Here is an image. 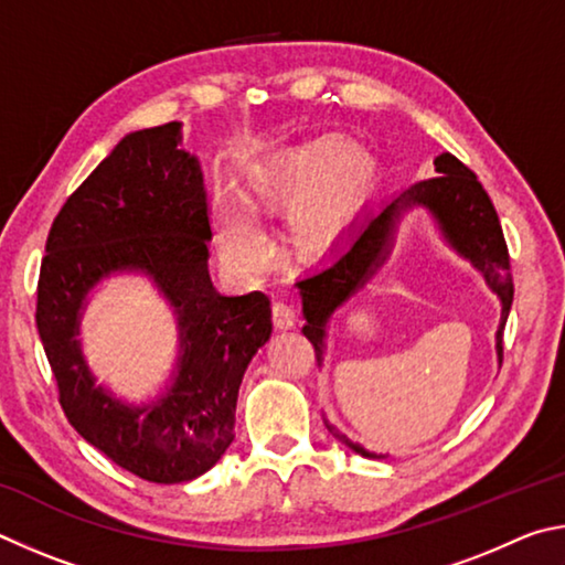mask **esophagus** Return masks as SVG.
Masks as SVG:
<instances>
[{
    "mask_svg": "<svg viewBox=\"0 0 565 565\" xmlns=\"http://www.w3.org/2000/svg\"><path fill=\"white\" fill-rule=\"evenodd\" d=\"M298 320H300V310L295 308L292 302L277 300V302L273 305V322H275V328L288 330V328H292V324L298 322Z\"/></svg>",
    "mask_w": 565,
    "mask_h": 565,
    "instance_id": "obj_1",
    "label": "esophagus"
}]
</instances>
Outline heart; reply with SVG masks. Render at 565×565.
Masks as SVG:
<instances>
[{"mask_svg": "<svg viewBox=\"0 0 565 565\" xmlns=\"http://www.w3.org/2000/svg\"><path fill=\"white\" fill-rule=\"evenodd\" d=\"M374 178L370 156L338 136L290 143L260 158L247 173V201L255 207H282L295 201L290 223L298 241L324 247L338 241L364 201ZM223 253L237 263L270 260V241L255 217L237 203L217 207Z\"/></svg>", "mask_w": 565, "mask_h": 565, "instance_id": "heart-1", "label": "heart"}]
</instances>
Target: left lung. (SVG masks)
Returning a JSON list of instances; mask_svg holds the SVG:
<instances>
[{"mask_svg":"<svg viewBox=\"0 0 565 565\" xmlns=\"http://www.w3.org/2000/svg\"><path fill=\"white\" fill-rule=\"evenodd\" d=\"M437 173L424 181L412 183L407 191H402L392 203L382 207L377 215L364 221L354 233L340 255L332 257L330 265L322 270L298 280L302 295V312L308 324L302 334L312 342L315 358L322 360L324 348V324L330 315L350 298L354 290H360L370 277L377 273V267L387 260L390 247L394 243V227L402 213L412 205H427L431 215L437 217L447 243L459 255L477 267L489 282V288L501 300V324L497 332L499 360H503V328H507L509 310L513 302V277L509 247L503 241V231L489 193L483 191L477 173L469 166H463L457 156L441 153L437 161ZM334 439L348 444L362 457H374L372 451L362 449L360 444H352L344 434L324 422Z\"/></svg>","mask_w":565,"mask_h":565,"instance_id":"obj_1","label":"left lung"}]
</instances>
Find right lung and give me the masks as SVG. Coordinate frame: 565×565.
<instances>
[{"instance_id":"1","label":"right lung","mask_w":565,"mask_h":565,"mask_svg":"<svg viewBox=\"0 0 565 565\" xmlns=\"http://www.w3.org/2000/svg\"><path fill=\"white\" fill-rule=\"evenodd\" d=\"M178 141L175 121L143 128L96 166L54 217L36 285V328L66 419L118 467L153 483L191 481L215 467L235 437L247 362L273 332L265 292L225 298L213 288L203 175ZM116 269L151 274L184 330L174 387L148 408H126L94 388L75 342L85 292Z\"/></svg>"}]
</instances>
